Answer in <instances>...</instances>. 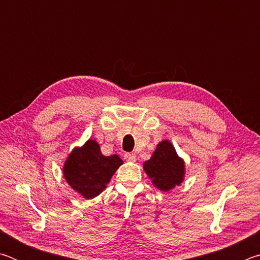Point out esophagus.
<instances>
[{
  "label": "esophagus",
  "mask_w": 260,
  "mask_h": 260,
  "mask_svg": "<svg viewBox=\"0 0 260 260\" xmlns=\"http://www.w3.org/2000/svg\"><path fill=\"white\" fill-rule=\"evenodd\" d=\"M125 159L127 160V161H135L136 160V156H135V153H133V152H127V153H125Z\"/></svg>",
  "instance_id": "1"
}]
</instances>
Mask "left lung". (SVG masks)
<instances>
[{"label": "left lung", "mask_w": 260, "mask_h": 260, "mask_svg": "<svg viewBox=\"0 0 260 260\" xmlns=\"http://www.w3.org/2000/svg\"><path fill=\"white\" fill-rule=\"evenodd\" d=\"M143 169L153 186L161 191H170L181 184L186 174L184 161L169 140L157 144L150 159L143 162Z\"/></svg>", "instance_id": "1"}]
</instances>
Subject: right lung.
<instances>
[{"label": "right lung", "mask_w": 260, "mask_h": 260, "mask_svg": "<svg viewBox=\"0 0 260 260\" xmlns=\"http://www.w3.org/2000/svg\"><path fill=\"white\" fill-rule=\"evenodd\" d=\"M122 160L118 155L104 156L100 144L89 139L76 147L64 162V178L73 190L86 200L99 196L110 182Z\"/></svg>", "instance_id": "obj_1"}]
</instances>
